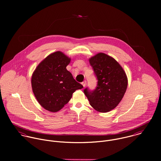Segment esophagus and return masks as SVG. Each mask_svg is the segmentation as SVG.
Masks as SVG:
<instances>
[{
	"mask_svg": "<svg viewBox=\"0 0 161 161\" xmlns=\"http://www.w3.org/2000/svg\"><path fill=\"white\" fill-rule=\"evenodd\" d=\"M81 84H82V85L85 87V86L86 85V81H83V82L81 83Z\"/></svg>",
	"mask_w": 161,
	"mask_h": 161,
	"instance_id": "obj_1",
	"label": "esophagus"
}]
</instances>
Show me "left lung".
Wrapping results in <instances>:
<instances>
[{"instance_id": "obj_1", "label": "left lung", "mask_w": 161, "mask_h": 161, "mask_svg": "<svg viewBox=\"0 0 161 161\" xmlns=\"http://www.w3.org/2000/svg\"><path fill=\"white\" fill-rule=\"evenodd\" d=\"M97 80L93 91L88 88L84 93L97 111L106 113L121 101L128 86V78L121 66L111 57L99 53L89 59Z\"/></svg>"}]
</instances>
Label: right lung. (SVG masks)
I'll use <instances>...</instances> for the list:
<instances>
[{"label":"right lung","mask_w":161,"mask_h":161,"mask_svg":"<svg viewBox=\"0 0 161 161\" xmlns=\"http://www.w3.org/2000/svg\"><path fill=\"white\" fill-rule=\"evenodd\" d=\"M70 60L64 53L58 51L47 57L33 73V94L46 110L53 113L60 111L76 90L83 88L66 68Z\"/></svg>","instance_id":"1"}]
</instances>
